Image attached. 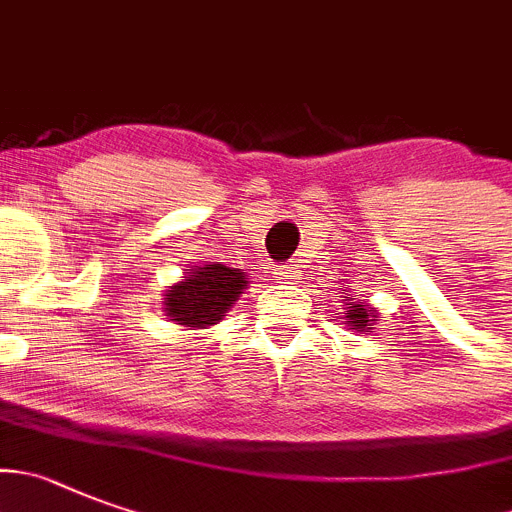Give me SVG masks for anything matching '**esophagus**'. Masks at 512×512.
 I'll list each match as a JSON object with an SVG mask.
<instances>
[{
  "label": "esophagus",
  "instance_id": "obj_1",
  "mask_svg": "<svg viewBox=\"0 0 512 512\" xmlns=\"http://www.w3.org/2000/svg\"><path fill=\"white\" fill-rule=\"evenodd\" d=\"M276 279H279L281 284H287V281H292L294 279V269H292V266H284V269L276 271Z\"/></svg>",
  "mask_w": 512,
  "mask_h": 512
}]
</instances>
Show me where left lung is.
I'll list each match as a JSON object with an SVG mask.
<instances>
[{
    "label": "left lung",
    "mask_w": 512,
    "mask_h": 512,
    "mask_svg": "<svg viewBox=\"0 0 512 512\" xmlns=\"http://www.w3.org/2000/svg\"><path fill=\"white\" fill-rule=\"evenodd\" d=\"M375 309L373 307H365V302H353V307H348V325L353 327V330H370L368 325H373V320L370 317H375Z\"/></svg>",
    "instance_id": "left-lung-1"
}]
</instances>
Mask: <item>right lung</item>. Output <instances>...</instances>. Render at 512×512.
I'll return each instance as SVG.
<instances>
[{
  "mask_svg": "<svg viewBox=\"0 0 512 512\" xmlns=\"http://www.w3.org/2000/svg\"><path fill=\"white\" fill-rule=\"evenodd\" d=\"M246 274L223 264H205L187 269L182 281L164 294V312L175 325H218L246 289Z\"/></svg>",
  "mask_w": 512,
  "mask_h": 512,
  "instance_id": "right-lung-1",
  "label": "right lung"
}]
</instances>
